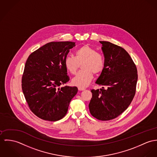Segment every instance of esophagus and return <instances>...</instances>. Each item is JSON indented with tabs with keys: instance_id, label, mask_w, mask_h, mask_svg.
I'll use <instances>...</instances> for the list:
<instances>
[{
	"instance_id": "1",
	"label": "esophagus",
	"mask_w": 157,
	"mask_h": 157,
	"mask_svg": "<svg viewBox=\"0 0 157 157\" xmlns=\"http://www.w3.org/2000/svg\"><path fill=\"white\" fill-rule=\"evenodd\" d=\"M78 90H79V91H83V90H85L86 88H85L84 87H78Z\"/></svg>"
}]
</instances>
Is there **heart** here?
Wrapping results in <instances>:
<instances>
[{
	"mask_svg": "<svg viewBox=\"0 0 157 157\" xmlns=\"http://www.w3.org/2000/svg\"><path fill=\"white\" fill-rule=\"evenodd\" d=\"M83 70L72 79L75 86L86 87L92 81L93 73L99 74L105 67L104 56L88 45H84L75 52V56L68 55L64 59V66L72 75H75L81 65Z\"/></svg>",
	"mask_w": 157,
	"mask_h": 157,
	"instance_id": "1",
	"label": "heart"
}]
</instances>
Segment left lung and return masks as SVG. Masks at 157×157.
Instances as JSON below:
<instances>
[{"label":"left lung","instance_id":"1","mask_svg":"<svg viewBox=\"0 0 157 157\" xmlns=\"http://www.w3.org/2000/svg\"><path fill=\"white\" fill-rule=\"evenodd\" d=\"M105 57V67L96 83L102 88L91 90L88 105L91 114L106 121L116 118L131 104L136 91L137 69L131 57L122 47L99 41Z\"/></svg>","mask_w":157,"mask_h":157}]
</instances>
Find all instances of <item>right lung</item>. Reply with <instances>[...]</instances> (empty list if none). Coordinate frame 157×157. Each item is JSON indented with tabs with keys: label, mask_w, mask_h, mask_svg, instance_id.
I'll return each instance as SVG.
<instances>
[{
	"label": "right lung",
	"mask_w": 157,
	"mask_h": 157,
	"mask_svg": "<svg viewBox=\"0 0 157 157\" xmlns=\"http://www.w3.org/2000/svg\"><path fill=\"white\" fill-rule=\"evenodd\" d=\"M75 42H50L32 53L25 63L21 88L31 111L38 117L55 122L63 118L76 87L60 86L70 78L64 59Z\"/></svg>",
	"instance_id": "1"
}]
</instances>
